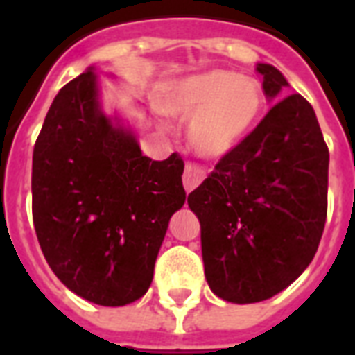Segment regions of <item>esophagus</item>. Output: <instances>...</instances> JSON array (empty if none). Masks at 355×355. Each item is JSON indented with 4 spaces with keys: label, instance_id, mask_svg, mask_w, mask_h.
Instances as JSON below:
<instances>
[{
    "label": "esophagus",
    "instance_id": "esophagus-1",
    "mask_svg": "<svg viewBox=\"0 0 355 355\" xmlns=\"http://www.w3.org/2000/svg\"><path fill=\"white\" fill-rule=\"evenodd\" d=\"M206 177V171L200 166L193 164V162H188L186 167H184V175H182V182L186 191H191L199 186Z\"/></svg>",
    "mask_w": 355,
    "mask_h": 355
}]
</instances>
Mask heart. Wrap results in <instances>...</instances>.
<instances>
[{"label": "heart", "mask_w": 355, "mask_h": 355, "mask_svg": "<svg viewBox=\"0 0 355 355\" xmlns=\"http://www.w3.org/2000/svg\"><path fill=\"white\" fill-rule=\"evenodd\" d=\"M263 103L258 80L216 69L177 83L164 108L175 118H191L188 139L197 155L221 158L247 138Z\"/></svg>", "instance_id": "1"}]
</instances>
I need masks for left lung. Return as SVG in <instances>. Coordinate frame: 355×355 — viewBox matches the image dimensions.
I'll return each instance as SVG.
<instances>
[{
	"label": "left lung",
	"mask_w": 355,
	"mask_h": 355,
	"mask_svg": "<svg viewBox=\"0 0 355 355\" xmlns=\"http://www.w3.org/2000/svg\"><path fill=\"white\" fill-rule=\"evenodd\" d=\"M256 69L270 101L286 96L287 80L275 66ZM328 162L313 107L291 94L188 195L200 221L206 280L217 297L261 302L306 270L324 230Z\"/></svg>",
	"instance_id": "1"
}]
</instances>
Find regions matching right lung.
I'll return each mask as SVG.
<instances>
[{
  "mask_svg": "<svg viewBox=\"0 0 355 355\" xmlns=\"http://www.w3.org/2000/svg\"><path fill=\"white\" fill-rule=\"evenodd\" d=\"M184 162L141 155L101 112L96 73L62 86L33 150V223L64 286L99 306L147 293L169 219L186 200Z\"/></svg>",
  "mask_w": 355,
  "mask_h": 355,
  "instance_id": "add662e5",
  "label": "right lung"
}]
</instances>
